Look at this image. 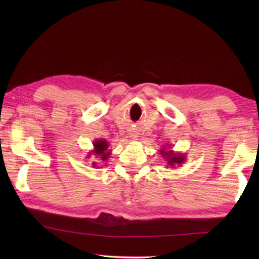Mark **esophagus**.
Listing matches in <instances>:
<instances>
[{"mask_svg": "<svg viewBox=\"0 0 259 259\" xmlns=\"http://www.w3.org/2000/svg\"><path fill=\"white\" fill-rule=\"evenodd\" d=\"M137 137H138V136H137V135H135V134H133V135H131V138H134V139H138V138H137Z\"/></svg>", "mask_w": 259, "mask_h": 259, "instance_id": "1", "label": "esophagus"}]
</instances>
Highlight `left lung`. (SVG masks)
I'll return each instance as SVG.
<instances>
[{"label": "left lung", "instance_id": "1", "mask_svg": "<svg viewBox=\"0 0 259 259\" xmlns=\"http://www.w3.org/2000/svg\"><path fill=\"white\" fill-rule=\"evenodd\" d=\"M168 146L161 148L159 150V153L160 156L164 159V161L167 162V166H170L171 168H175L176 164L178 166H181L185 161H186V156L185 153H180V152H175L174 150H170Z\"/></svg>", "mask_w": 259, "mask_h": 259}]
</instances>
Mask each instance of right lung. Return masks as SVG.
<instances>
[{
    "label": "right lung",
    "mask_w": 259,
    "mask_h": 259,
    "mask_svg": "<svg viewBox=\"0 0 259 259\" xmlns=\"http://www.w3.org/2000/svg\"><path fill=\"white\" fill-rule=\"evenodd\" d=\"M109 142L104 139H97L93 141V149L88 152L87 157L95 156L98 160L100 161H107L111 155V151L109 150ZM99 163L96 161L92 162L93 168H99Z\"/></svg>",
    "instance_id": "right-lung-1"
}]
</instances>
